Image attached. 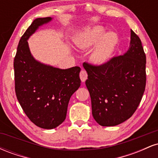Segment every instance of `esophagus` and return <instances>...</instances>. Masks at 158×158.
Instances as JSON below:
<instances>
[{
	"label": "esophagus",
	"mask_w": 158,
	"mask_h": 158,
	"mask_svg": "<svg viewBox=\"0 0 158 158\" xmlns=\"http://www.w3.org/2000/svg\"><path fill=\"white\" fill-rule=\"evenodd\" d=\"M79 77H80L81 81L82 82H85V80L88 79V73H87V72L85 70H81L80 72V74H79Z\"/></svg>",
	"instance_id": "34e87169"
}]
</instances>
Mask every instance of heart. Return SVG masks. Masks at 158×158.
<instances>
[{"mask_svg": "<svg viewBox=\"0 0 158 158\" xmlns=\"http://www.w3.org/2000/svg\"><path fill=\"white\" fill-rule=\"evenodd\" d=\"M118 41V35L115 32H106L104 27L96 26L80 34L76 40V44L80 49L95 46L91 54L92 59L97 64H104L113 56Z\"/></svg>", "mask_w": 158, "mask_h": 158, "instance_id": "b5f03b06", "label": "heart"}]
</instances>
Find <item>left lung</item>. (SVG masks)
<instances>
[{
	"mask_svg": "<svg viewBox=\"0 0 158 158\" xmlns=\"http://www.w3.org/2000/svg\"><path fill=\"white\" fill-rule=\"evenodd\" d=\"M146 64L142 43L131 30L129 48L123 56L99 66L83 63L92 114L98 124L117 126L133 115L146 88Z\"/></svg>",
	"mask_w": 158,
	"mask_h": 158,
	"instance_id": "obj_1",
	"label": "left lung"
}]
</instances>
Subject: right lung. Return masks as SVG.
Returning <instances> with one entry per match:
<instances>
[{"label": "right lung", "instance_id": "obj_1", "mask_svg": "<svg viewBox=\"0 0 158 158\" xmlns=\"http://www.w3.org/2000/svg\"><path fill=\"white\" fill-rule=\"evenodd\" d=\"M51 17L32 21L20 39L14 59L15 89L21 108L35 126L52 129L66 118L69 100L80 86L79 67L59 69L35 60L27 40Z\"/></svg>", "mask_w": 158, "mask_h": 158}]
</instances>
